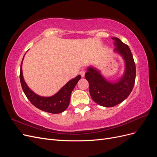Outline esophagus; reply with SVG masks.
Here are the masks:
<instances>
[{"mask_svg": "<svg viewBox=\"0 0 157 157\" xmlns=\"http://www.w3.org/2000/svg\"><path fill=\"white\" fill-rule=\"evenodd\" d=\"M80 75H81V77H84V75H85V71H83V70H82V71H80Z\"/></svg>", "mask_w": 157, "mask_h": 157, "instance_id": "esophagus-1", "label": "esophagus"}]
</instances>
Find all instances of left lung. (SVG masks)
Listing matches in <instances>:
<instances>
[{"label":"left lung","instance_id":"8db88e82","mask_svg":"<svg viewBox=\"0 0 157 157\" xmlns=\"http://www.w3.org/2000/svg\"><path fill=\"white\" fill-rule=\"evenodd\" d=\"M116 48L114 52L122 56L124 61V72L122 77L111 82L101 75V71L92 66L87 68L85 78L89 82V90L94 101L105 107L121 103L130 94L136 79V64L130 49L117 37H113Z\"/></svg>","mask_w":157,"mask_h":157}]
</instances>
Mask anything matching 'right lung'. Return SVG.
<instances>
[{
  "label": "right lung",
  "instance_id": "add662e5",
  "mask_svg": "<svg viewBox=\"0 0 157 157\" xmlns=\"http://www.w3.org/2000/svg\"><path fill=\"white\" fill-rule=\"evenodd\" d=\"M24 58L23 56L21 67H20V82L21 87L25 93L26 97L30 101L33 105L40 110L52 114H58L63 112L69 106L70 102L71 94L74 89L76 84L81 78V76L78 75L75 78L70 80L65 84L59 91L54 95L50 97H43L37 95L27 86L24 78H23L22 72V63Z\"/></svg>",
  "mask_w": 157,
  "mask_h": 157
}]
</instances>
